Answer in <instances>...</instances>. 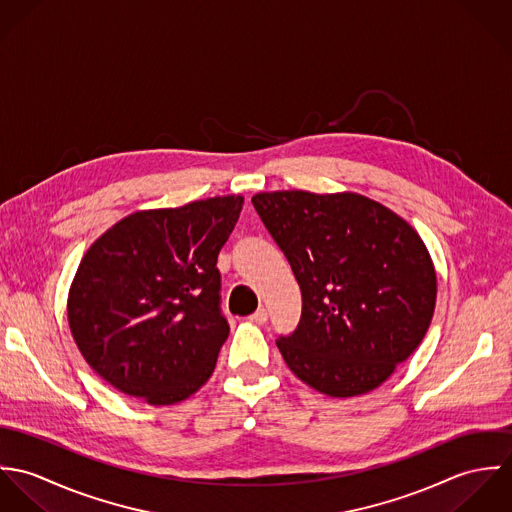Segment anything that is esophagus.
<instances>
[{"instance_id":"1","label":"esophagus","mask_w":512,"mask_h":512,"mask_svg":"<svg viewBox=\"0 0 512 512\" xmlns=\"http://www.w3.org/2000/svg\"><path fill=\"white\" fill-rule=\"evenodd\" d=\"M248 319H250V323H256V325H264V323L268 321V311L262 307V309H258L256 313H252Z\"/></svg>"}]
</instances>
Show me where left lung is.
I'll use <instances>...</instances> for the list:
<instances>
[{"mask_svg":"<svg viewBox=\"0 0 512 512\" xmlns=\"http://www.w3.org/2000/svg\"><path fill=\"white\" fill-rule=\"evenodd\" d=\"M252 205L301 290L299 323L276 341L286 365L335 398L380 386L418 349L436 307L418 232L357 193H258Z\"/></svg>","mask_w":512,"mask_h":512,"instance_id":"8db88e82","label":"left lung"}]
</instances>
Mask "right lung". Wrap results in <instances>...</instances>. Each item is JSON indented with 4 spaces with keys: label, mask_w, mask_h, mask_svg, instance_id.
<instances>
[{
    "label": "right lung",
    "mask_w": 512,
    "mask_h": 512,
    "mask_svg": "<svg viewBox=\"0 0 512 512\" xmlns=\"http://www.w3.org/2000/svg\"><path fill=\"white\" fill-rule=\"evenodd\" d=\"M242 203L228 195L134 213L88 248L69 325L86 363L114 388L165 406L209 380L230 331L217 258Z\"/></svg>",
    "instance_id": "add662e5"
}]
</instances>
